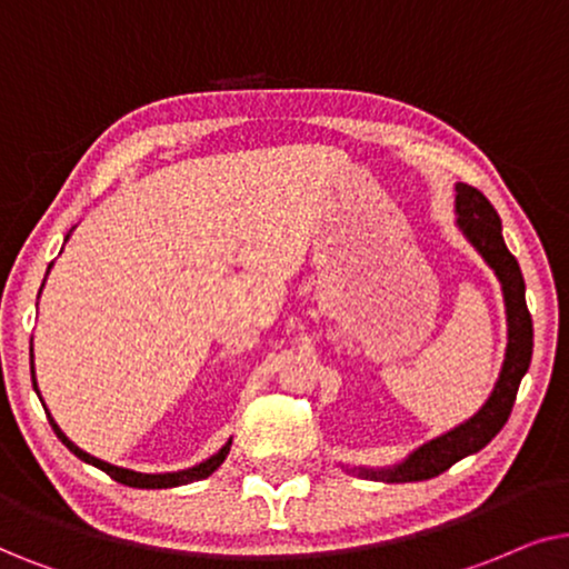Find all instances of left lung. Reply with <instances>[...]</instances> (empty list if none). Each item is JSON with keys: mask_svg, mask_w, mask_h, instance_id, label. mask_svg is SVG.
<instances>
[{"mask_svg": "<svg viewBox=\"0 0 569 569\" xmlns=\"http://www.w3.org/2000/svg\"><path fill=\"white\" fill-rule=\"evenodd\" d=\"M456 192V213L460 231L479 249V254L497 272L499 283H502L507 309V353L502 372H499L495 390H491L489 400L481 406L479 413L471 416L466 423H460V427L450 429L448 435L421 445L403 463L382 468V471L359 468V476H367V479H380L388 483L427 481L445 473L450 466H456L466 456H473V452L487 448L491 439L499 435V429L505 427L507 419H510L522 375L531 367L533 322L531 312L526 307V280H522L518 260L505 247L502 221H499L491 202L476 187L458 184Z\"/></svg>", "mask_w": 569, "mask_h": 569, "instance_id": "left-lung-1", "label": "left lung"}]
</instances>
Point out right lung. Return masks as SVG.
Instances as JSON below:
<instances>
[{"instance_id": "right-lung-1", "label": "right lung", "mask_w": 569, "mask_h": 569, "mask_svg": "<svg viewBox=\"0 0 569 569\" xmlns=\"http://www.w3.org/2000/svg\"><path fill=\"white\" fill-rule=\"evenodd\" d=\"M30 359H33V353H30ZM30 377H33V390L38 392L33 367H30ZM38 398H41V396H38ZM41 403H43V400H41ZM49 423H51V429L57 431V437L62 439V442L67 445V448H70V452H74V456H78L80 460H86V463L96 466V468H101V471H103V473H109L113 481L124 483V487H134V489H171V487H181V483H189V481L208 479V476L213 473L216 468L223 463L226 456H229V450H231V439H229V442H226L223 448L218 450L213 458L202 460L200 466L187 468V471H177V473H138V471H130V468H119V466L103 463V460H98V458H93V456H88V452H82V450L78 448V445L70 442V439H67V435H64L62 429L57 427V421L51 419V416H49Z\"/></svg>"}]
</instances>
